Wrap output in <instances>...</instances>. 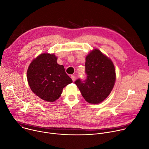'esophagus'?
<instances>
[{
	"mask_svg": "<svg viewBox=\"0 0 149 149\" xmlns=\"http://www.w3.org/2000/svg\"><path fill=\"white\" fill-rule=\"evenodd\" d=\"M71 79H72V81H75V80L76 78H75V77L74 75H71Z\"/></svg>",
	"mask_w": 149,
	"mask_h": 149,
	"instance_id": "34e87169",
	"label": "esophagus"
}]
</instances>
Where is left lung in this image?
<instances>
[{
    "label": "left lung",
    "mask_w": 149,
    "mask_h": 149,
    "mask_svg": "<svg viewBox=\"0 0 149 149\" xmlns=\"http://www.w3.org/2000/svg\"><path fill=\"white\" fill-rule=\"evenodd\" d=\"M87 78L78 79L75 84L82 97L90 104H99L111 92L116 75L112 61L99 49H94L86 58Z\"/></svg>",
    "instance_id": "left-lung-1"
}]
</instances>
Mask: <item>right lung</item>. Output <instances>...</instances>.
Here are the masks:
<instances>
[{"label": "right lung", "instance_id": "1", "mask_svg": "<svg viewBox=\"0 0 149 149\" xmlns=\"http://www.w3.org/2000/svg\"><path fill=\"white\" fill-rule=\"evenodd\" d=\"M27 79L32 92L40 98L54 102L61 96L62 90L72 82L64 67L57 63L54 54H41L28 67Z\"/></svg>", "mask_w": 149, "mask_h": 149}]
</instances>
